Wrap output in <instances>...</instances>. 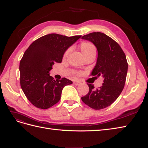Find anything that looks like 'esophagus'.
Here are the masks:
<instances>
[{
  "label": "esophagus",
  "instance_id": "34e87169",
  "mask_svg": "<svg viewBox=\"0 0 148 148\" xmlns=\"http://www.w3.org/2000/svg\"><path fill=\"white\" fill-rule=\"evenodd\" d=\"M74 84L75 85H79L80 84V82H79V81L77 80H76V81H74Z\"/></svg>",
  "mask_w": 148,
  "mask_h": 148
}]
</instances>
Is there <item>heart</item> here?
Segmentation results:
<instances>
[{"instance_id": "1", "label": "heart", "mask_w": 148, "mask_h": 148, "mask_svg": "<svg viewBox=\"0 0 148 148\" xmlns=\"http://www.w3.org/2000/svg\"><path fill=\"white\" fill-rule=\"evenodd\" d=\"M79 49L84 57L91 54H95V53H96V50H95L94 45L92 44L91 43L86 42H84L81 43L79 45ZM69 53H70V49H68V50H66L65 52L63 57L66 58L68 56Z\"/></svg>"}]
</instances>
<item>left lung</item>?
I'll return each mask as SVG.
<instances>
[{
    "instance_id": "left-lung-1",
    "label": "left lung",
    "mask_w": 148,
    "mask_h": 148,
    "mask_svg": "<svg viewBox=\"0 0 148 148\" xmlns=\"http://www.w3.org/2000/svg\"><path fill=\"white\" fill-rule=\"evenodd\" d=\"M82 38L92 42L97 48V62L92 75L104 79L99 89L88 84V93L82 99L93 109L105 108L117 99L125 85L128 72L126 55L116 42L100 32L86 34Z\"/></svg>"
}]
</instances>
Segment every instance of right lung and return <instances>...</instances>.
Instances as JSON below:
<instances>
[{
	"label": "right lung",
	"mask_w": 148,
	"mask_h": 148,
	"mask_svg": "<svg viewBox=\"0 0 148 148\" xmlns=\"http://www.w3.org/2000/svg\"><path fill=\"white\" fill-rule=\"evenodd\" d=\"M82 36L68 37L49 34L33 42L20 62V86L31 104L47 109L60 100L64 86L72 82L65 77L55 80L49 72L54 63H61L65 52Z\"/></svg>",
	"instance_id": "obj_1"
}]
</instances>
